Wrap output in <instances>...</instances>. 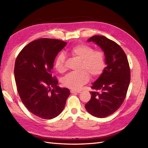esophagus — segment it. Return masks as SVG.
Listing matches in <instances>:
<instances>
[{
    "instance_id": "1",
    "label": "esophagus",
    "mask_w": 148,
    "mask_h": 148,
    "mask_svg": "<svg viewBox=\"0 0 148 148\" xmlns=\"http://www.w3.org/2000/svg\"><path fill=\"white\" fill-rule=\"evenodd\" d=\"M80 92V91H77V90H71L70 91V92L71 93H72V94H73V93H79Z\"/></svg>"
}]
</instances>
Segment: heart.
Listing matches in <instances>:
<instances>
[{
    "instance_id": "b5f03b06",
    "label": "heart",
    "mask_w": 148,
    "mask_h": 148,
    "mask_svg": "<svg viewBox=\"0 0 148 148\" xmlns=\"http://www.w3.org/2000/svg\"><path fill=\"white\" fill-rule=\"evenodd\" d=\"M69 53L73 57L80 60L79 72L70 73L63 79V85L74 90H78L88 83L91 76L97 78L103 73L106 68V55L102 50H95L90 45L86 44H77L71 47ZM56 69L59 73H64L66 70L65 56L60 53L54 61Z\"/></svg>"
}]
</instances>
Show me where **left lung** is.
<instances>
[{
  "instance_id": "1",
  "label": "left lung",
  "mask_w": 148,
  "mask_h": 148,
  "mask_svg": "<svg viewBox=\"0 0 148 148\" xmlns=\"http://www.w3.org/2000/svg\"><path fill=\"white\" fill-rule=\"evenodd\" d=\"M88 41L95 42L104 51L107 66L90 91L91 99L85 108L89 114L104 118L114 113L122 104L130 82L127 57L118 44L103 36H93Z\"/></svg>"
}]
</instances>
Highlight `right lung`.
Returning <instances> with one entry per match:
<instances>
[{
	"label": "right lung",
	"mask_w": 148,
	"mask_h": 148,
	"mask_svg": "<svg viewBox=\"0 0 148 148\" xmlns=\"http://www.w3.org/2000/svg\"><path fill=\"white\" fill-rule=\"evenodd\" d=\"M66 44L56 39L35 40L23 48L15 60V79L20 99L30 112L43 119L59 115L70 94L69 89L58 86V79L52 76L56 57Z\"/></svg>",
	"instance_id": "obj_1"
}]
</instances>
